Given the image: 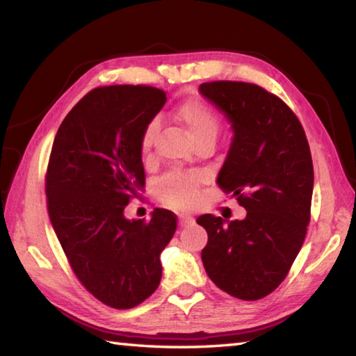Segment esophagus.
Returning a JSON list of instances; mask_svg holds the SVG:
<instances>
[{
	"label": "esophagus",
	"mask_w": 356,
	"mask_h": 356,
	"mask_svg": "<svg viewBox=\"0 0 356 356\" xmlns=\"http://www.w3.org/2000/svg\"><path fill=\"white\" fill-rule=\"evenodd\" d=\"M179 224H180V227H186V225L195 224V218L184 215V216H180V218H179Z\"/></svg>",
	"instance_id": "34e87169"
}]
</instances>
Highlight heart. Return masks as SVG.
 <instances>
[{"instance_id": "1", "label": "heart", "mask_w": 356, "mask_h": 356, "mask_svg": "<svg viewBox=\"0 0 356 356\" xmlns=\"http://www.w3.org/2000/svg\"><path fill=\"white\" fill-rule=\"evenodd\" d=\"M174 118L191 135L195 143L204 138H216L219 131V116L213 108L200 99H186L174 108ZM157 121L145 126L140 138V151L143 156L151 152L157 134ZM200 176L197 172H170L159 184V196L176 209H190L197 199Z\"/></svg>"}]
</instances>
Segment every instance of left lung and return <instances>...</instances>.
<instances>
[{
	"label": "left lung",
	"instance_id": "1",
	"mask_svg": "<svg viewBox=\"0 0 356 356\" xmlns=\"http://www.w3.org/2000/svg\"><path fill=\"white\" fill-rule=\"evenodd\" d=\"M199 92L232 122L216 184L248 211L241 221L199 216L209 235L200 257L218 288L263 299L285 280L307 235L314 182L307 135L285 102L255 83L213 81Z\"/></svg>",
	"mask_w": 356,
	"mask_h": 356
}]
</instances>
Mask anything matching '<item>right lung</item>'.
Wrapping results in <instances>:
<instances>
[{
  "label": "right lung",
  "mask_w": 356,
  "mask_h": 356,
  "mask_svg": "<svg viewBox=\"0 0 356 356\" xmlns=\"http://www.w3.org/2000/svg\"><path fill=\"white\" fill-rule=\"evenodd\" d=\"M165 102L163 90L149 86L93 88L62 121L44 176L48 215L71 269L116 309L157 289L160 254L177 227L166 209L149 221L124 216L146 180L141 132Z\"/></svg>",
  "instance_id": "right-lung-1"
}]
</instances>
